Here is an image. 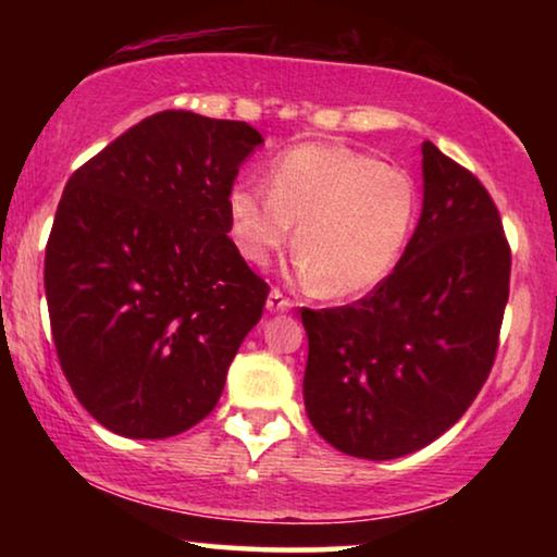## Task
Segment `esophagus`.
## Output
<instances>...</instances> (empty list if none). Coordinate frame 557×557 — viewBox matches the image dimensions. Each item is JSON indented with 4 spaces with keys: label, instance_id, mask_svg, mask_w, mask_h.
Wrapping results in <instances>:
<instances>
[{
    "label": "esophagus",
    "instance_id": "34e87169",
    "mask_svg": "<svg viewBox=\"0 0 557 557\" xmlns=\"http://www.w3.org/2000/svg\"><path fill=\"white\" fill-rule=\"evenodd\" d=\"M294 307L292 299H286L284 292H278V288H271L269 299H265V309L269 311H288Z\"/></svg>",
    "mask_w": 557,
    "mask_h": 557
}]
</instances>
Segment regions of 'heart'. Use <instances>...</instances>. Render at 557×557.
<instances>
[{
    "mask_svg": "<svg viewBox=\"0 0 557 557\" xmlns=\"http://www.w3.org/2000/svg\"><path fill=\"white\" fill-rule=\"evenodd\" d=\"M416 212L408 172L326 141L284 151L271 164L269 187L240 180L227 193L238 253L253 265L271 263L296 225V276L334 301L368 296L391 276Z\"/></svg>",
    "mask_w": 557,
    "mask_h": 557,
    "instance_id": "1",
    "label": "heart"
}]
</instances>
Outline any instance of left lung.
<instances>
[{"mask_svg": "<svg viewBox=\"0 0 557 557\" xmlns=\"http://www.w3.org/2000/svg\"><path fill=\"white\" fill-rule=\"evenodd\" d=\"M421 151V220L391 276L347 307L301 311L307 416L357 459H398L451 429L499 345L512 256L497 205L431 141Z\"/></svg>", "mask_w": 557, "mask_h": 557, "instance_id": "left-lung-1", "label": "left lung"}]
</instances>
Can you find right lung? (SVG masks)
<instances>
[{"mask_svg": "<svg viewBox=\"0 0 557 557\" xmlns=\"http://www.w3.org/2000/svg\"><path fill=\"white\" fill-rule=\"evenodd\" d=\"M263 136L162 111L73 172L45 248L58 360L126 438H170L218 406L269 286L227 238V193Z\"/></svg>", "mask_w": 557, "mask_h": 557, "instance_id": "right-lung-1", "label": "right lung"}]
</instances>
